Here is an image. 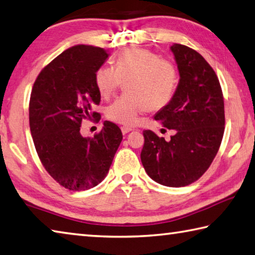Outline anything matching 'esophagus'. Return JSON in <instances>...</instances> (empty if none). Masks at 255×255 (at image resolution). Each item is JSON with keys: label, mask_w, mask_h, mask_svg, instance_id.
Returning <instances> with one entry per match:
<instances>
[{"label": "esophagus", "mask_w": 255, "mask_h": 255, "mask_svg": "<svg viewBox=\"0 0 255 255\" xmlns=\"http://www.w3.org/2000/svg\"><path fill=\"white\" fill-rule=\"evenodd\" d=\"M132 129L131 127H128V126H123L122 127V132L124 133V135H126V133H128L129 131H131Z\"/></svg>", "instance_id": "1"}]
</instances>
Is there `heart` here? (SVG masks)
Wrapping results in <instances>:
<instances>
[{
    "instance_id": "heart-1",
    "label": "heart",
    "mask_w": 255,
    "mask_h": 255,
    "mask_svg": "<svg viewBox=\"0 0 255 255\" xmlns=\"http://www.w3.org/2000/svg\"><path fill=\"white\" fill-rule=\"evenodd\" d=\"M123 96L106 110L107 117L125 126L135 125L139 115L159 110L172 101L178 85V70L173 62L160 59L157 53L142 48H127L118 53L115 66L97 70L95 83L103 98L112 96L120 83Z\"/></svg>"
}]
</instances>
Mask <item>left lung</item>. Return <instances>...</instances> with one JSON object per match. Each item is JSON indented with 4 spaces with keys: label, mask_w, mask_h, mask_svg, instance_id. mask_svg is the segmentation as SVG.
Here are the masks:
<instances>
[{
    "label": "left lung",
    "mask_w": 255,
    "mask_h": 255,
    "mask_svg": "<svg viewBox=\"0 0 255 255\" xmlns=\"http://www.w3.org/2000/svg\"><path fill=\"white\" fill-rule=\"evenodd\" d=\"M179 81L170 103L154 119L174 129L169 140L143 131L140 159L147 175L168 187L195 182L210 167L224 133V100L216 73L195 50L170 47Z\"/></svg>",
    "instance_id": "left-lung-1"
}]
</instances>
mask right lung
Wrapping results in <instances>:
<instances>
[{
  "instance_id": "obj_1",
  "label": "right lung",
  "mask_w": 255,
  "mask_h": 255,
  "mask_svg": "<svg viewBox=\"0 0 255 255\" xmlns=\"http://www.w3.org/2000/svg\"><path fill=\"white\" fill-rule=\"evenodd\" d=\"M109 57L103 48L78 44L45 67L31 92L30 130L47 172L70 191H86L103 182L123 140L117 125L104 123L92 138L80 133L82 120L99 105L95 75Z\"/></svg>"
}]
</instances>
